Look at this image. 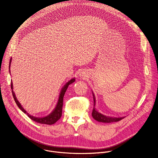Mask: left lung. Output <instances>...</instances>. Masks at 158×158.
Segmentation results:
<instances>
[{
  "label": "left lung",
  "mask_w": 158,
  "mask_h": 158,
  "mask_svg": "<svg viewBox=\"0 0 158 158\" xmlns=\"http://www.w3.org/2000/svg\"><path fill=\"white\" fill-rule=\"evenodd\" d=\"M93 99H94V106H95V103H96V99L94 97V95L93 94ZM92 116L94 119L99 122H102V123H112V122H118L119 121H121V119H124V117L123 118H112V117H108L104 116L101 114L99 112H98L95 108H93V112H92Z\"/></svg>",
  "instance_id": "obj_1"
}]
</instances>
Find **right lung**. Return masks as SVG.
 <instances>
[{"instance_id":"1","label":"right lung","mask_w":158,"mask_h":158,"mask_svg":"<svg viewBox=\"0 0 158 158\" xmlns=\"http://www.w3.org/2000/svg\"><path fill=\"white\" fill-rule=\"evenodd\" d=\"M9 68H10V65H9ZM75 81V79H72L71 80H70L68 82L66 83V84L63 87V88L62 89L61 91H60V94L59 96V99L57 102V104L55 108V109L54 110V111L52 112L51 114H49V116L44 117V118H35V117H33L31 115H29L28 113H27V112L24 110V109L22 107V106L20 105V104L19 102V101H17V99H16V97L15 96V94L13 91V89H12V82H11V89H12V95L14 97V99L17 104V106L19 107V109L22 110V112H24V113L27 114V116H29V118H30L32 120H33L34 121H35L38 123H40V124H53L55 123H56L60 118L62 116V106H63V100H64V96L65 94V93L66 91V90L67 89V87H68L69 85L73 83Z\"/></svg>"}]
</instances>
